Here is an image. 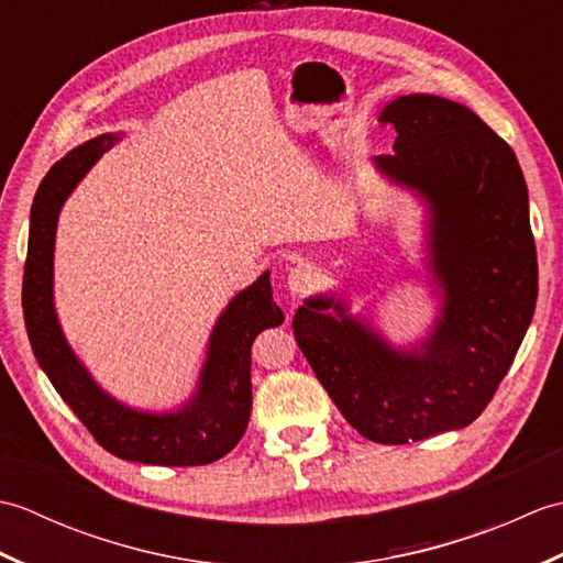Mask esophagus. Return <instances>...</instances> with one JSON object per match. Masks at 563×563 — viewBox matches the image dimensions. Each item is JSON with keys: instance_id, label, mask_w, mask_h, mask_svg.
Masks as SVG:
<instances>
[{"instance_id": "obj_1", "label": "esophagus", "mask_w": 563, "mask_h": 563, "mask_svg": "<svg viewBox=\"0 0 563 563\" xmlns=\"http://www.w3.org/2000/svg\"><path fill=\"white\" fill-rule=\"evenodd\" d=\"M314 280L317 275L312 271V266H307V263H300V266L290 268V275H288V288L292 295H305L314 288Z\"/></svg>"}]
</instances>
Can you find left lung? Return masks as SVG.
<instances>
[{
    "mask_svg": "<svg viewBox=\"0 0 563 563\" xmlns=\"http://www.w3.org/2000/svg\"><path fill=\"white\" fill-rule=\"evenodd\" d=\"M391 154L375 166L430 212V273L442 309L430 336L397 351L333 297H309L295 339L363 438L406 445L470 426L512 365L537 302V249L516 152L462 103L409 93L382 109ZM334 307L340 317L325 309Z\"/></svg>",
    "mask_w": 563,
    "mask_h": 563,
    "instance_id": "left-lung-1",
    "label": "left lung"
}]
</instances>
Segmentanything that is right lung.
<instances>
[{
	"mask_svg": "<svg viewBox=\"0 0 563 563\" xmlns=\"http://www.w3.org/2000/svg\"><path fill=\"white\" fill-rule=\"evenodd\" d=\"M118 135H101L65 154L45 174L31 206L29 256L23 268V319L35 361L103 450L121 460L196 466L224 457L242 440L251 413V343L263 329L283 324L273 302L271 273L239 292L220 314L200 369L198 391L184 409L150 413L115 401L91 379L57 324L53 254L57 214Z\"/></svg>",
	"mask_w": 563,
	"mask_h": 563,
	"instance_id": "right-lung-1",
	"label": "right lung"
}]
</instances>
